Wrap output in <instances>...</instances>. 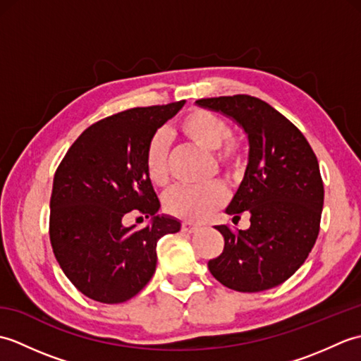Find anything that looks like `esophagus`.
<instances>
[{
	"instance_id": "34e87169",
	"label": "esophagus",
	"mask_w": 361,
	"mask_h": 361,
	"mask_svg": "<svg viewBox=\"0 0 361 361\" xmlns=\"http://www.w3.org/2000/svg\"><path fill=\"white\" fill-rule=\"evenodd\" d=\"M198 226H195V225H192V224H188V221H185V224H183V226H181V231H185V233H189V234H192V233H197L198 231Z\"/></svg>"
}]
</instances>
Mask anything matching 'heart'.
<instances>
[{
	"label": "heart",
	"instance_id": "heart-1",
	"mask_svg": "<svg viewBox=\"0 0 361 361\" xmlns=\"http://www.w3.org/2000/svg\"><path fill=\"white\" fill-rule=\"evenodd\" d=\"M176 130L188 141L206 152H212V163L225 175L240 173L245 164L242 141L229 132L226 121L204 109H190L180 118ZM144 171L152 185L163 188L171 180L169 172V144L158 133L149 141L144 152ZM226 190L221 185L206 188H176L167 194V212L189 224H200L225 204Z\"/></svg>",
	"mask_w": 361,
	"mask_h": 361
}]
</instances>
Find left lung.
<instances>
[{
  "label": "left lung",
  "instance_id": "1",
  "mask_svg": "<svg viewBox=\"0 0 361 361\" xmlns=\"http://www.w3.org/2000/svg\"><path fill=\"white\" fill-rule=\"evenodd\" d=\"M203 109L234 119L248 135V166L226 212H247L251 226L216 229L224 252L208 262L220 283L255 293L287 281L307 259L319 233L324 186L317 155L299 128L248 94L198 99Z\"/></svg>",
  "mask_w": 361,
  "mask_h": 361
}]
</instances>
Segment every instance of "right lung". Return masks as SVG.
<instances>
[{
    "mask_svg": "<svg viewBox=\"0 0 361 361\" xmlns=\"http://www.w3.org/2000/svg\"><path fill=\"white\" fill-rule=\"evenodd\" d=\"M183 105L137 106L97 121L57 167L49 203L52 251L90 299L119 304L140 293L155 273L159 237L180 231L178 220L157 216L159 200L144 171V152ZM130 213L152 216V224L126 227Z\"/></svg>",
    "mask_w": 361,
    "mask_h": 361,
    "instance_id": "add662e5",
    "label": "right lung"
}]
</instances>
